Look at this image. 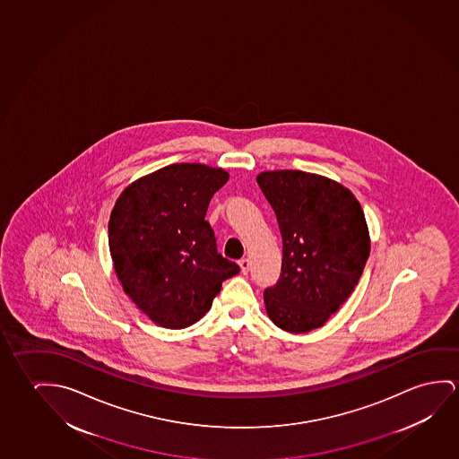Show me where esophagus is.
I'll return each instance as SVG.
<instances>
[{
  "mask_svg": "<svg viewBox=\"0 0 459 459\" xmlns=\"http://www.w3.org/2000/svg\"><path fill=\"white\" fill-rule=\"evenodd\" d=\"M238 265H240L241 272L247 275V272H249V265H251V261L247 259V257H243L238 261Z\"/></svg>",
  "mask_w": 459,
  "mask_h": 459,
  "instance_id": "1",
  "label": "esophagus"
}]
</instances>
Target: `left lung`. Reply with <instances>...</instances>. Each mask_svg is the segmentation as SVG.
<instances>
[{"instance_id":"obj_1","label":"left lung","mask_w":459,"mask_h":459,"mask_svg":"<svg viewBox=\"0 0 459 459\" xmlns=\"http://www.w3.org/2000/svg\"><path fill=\"white\" fill-rule=\"evenodd\" d=\"M282 238L281 275L264 292L273 325L290 333L323 327L359 281L370 255L366 216L345 186L300 169L257 175Z\"/></svg>"}]
</instances>
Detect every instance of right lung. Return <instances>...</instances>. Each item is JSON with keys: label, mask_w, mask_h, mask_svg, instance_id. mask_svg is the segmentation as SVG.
I'll use <instances>...</instances> for the list:
<instances>
[{"label": "right lung", "mask_w": 459, "mask_h": 459, "mask_svg": "<svg viewBox=\"0 0 459 459\" xmlns=\"http://www.w3.org/2000/svg\"><path fill=\"white\" fill-rule=\"evenodd\" d=\"M226 169L173 163L128 184L109 216V253L124 292L155 323L184 329L212 308L240 267L218 255L204 221Z\"/></svg>", "instance_id": "right-lung-1"}]
</instances>
